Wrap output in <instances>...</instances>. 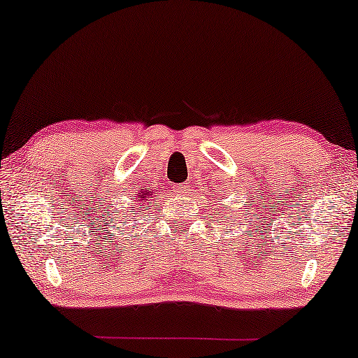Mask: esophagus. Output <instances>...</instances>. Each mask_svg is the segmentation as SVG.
I'll list each match as a JSON object with an SVG mask.
<instances>
[{"mask_svg":"<svg viewBox=\"0 0 358 358\" xmlns=\"http://www.w3.org/2000/svg\"><path fill=\"white\" fill-rule=\"evenodd\" d=\"M175 189H177V193H178V194L183 196V194H186V193H189L191 186H189V183H181V185H178L177 188H175Z\"/></svg>","mask_w":358,"mask_h":358,"instance_id":"1","label":"esophagus"}]
</instances>
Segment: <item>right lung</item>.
I'll return each mask as SVG.
<instances>
[{
	"label": "right lung",
	"instance_id": "obj_1",
	"mask_svg": "<svg viewBox=\"0 0 358 358\" xmlns=\"http://www.w3.org/2000/svg\"><path fill=\"white\" fill-rule=\"evenodd\" d=\"M152 193H154V189L141 188V186H139V188L134 191V194L131 196V203H129L131 208H128V210H122V214H120V219L127 220V219L131 217V215L143 214V210H148L150 201H154ZM117 217H118V214L115 215V220H120ZM112 222H113V220H112ZM120 227H117V230Z\"/></svg>",
	"mask_w": 358,
	"mask_h": 358
}]
</instances>
